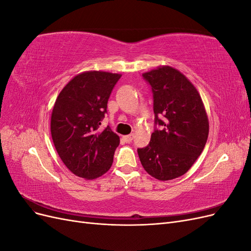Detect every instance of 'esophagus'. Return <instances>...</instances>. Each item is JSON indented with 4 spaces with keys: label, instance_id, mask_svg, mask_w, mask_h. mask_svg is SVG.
I'll use <instances>...</instances> for the list:
<instances>
[{
    "label": "esophagus",
    "instance_id": "1",
    "mask_svg": "<svg viewBox=\"0 0 251 251\" xmlns=\"http://www.w3.org/2000/svg\"><path fill=\"white\" fill-rule=\"evenodd\" d=\"M125 140L126 141V142H132L133 141V139H134V135L133 134H130V135H126V136H125Z\"/></svg>",
    "mask_w": 251,
    "mask_h": 251
}]
</instances>
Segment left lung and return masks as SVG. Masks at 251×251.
<instances>
[{
	"label": "left lung",
	"mask_w": 251,
	"mask_h": 251,
	"mask_svg": "<svg viewBox=\"0 0 251 251\" xmlns=\"http://www.w3.org/2000/svg\"><path fill=\"white\" fill-rule=\"evenodd\" d=\"M153 93L155 128L146 148L138 149L143 169L166 181L184 175L201 155L208 137V118L198 91L169 66L143 73Z\"/></svg>",
	"instance_id": "8db88e82"
}]
</instances>
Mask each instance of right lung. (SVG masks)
I'll use <instances>...</instances> for the list:
<instances>
[{"label": "right lung", "mask_w": 251, "mask_h": 251, "mask_svg": "<svg viewBox=\"0 0 251 251\" xmlns=\"http://www.w3.org/2000/svg\"><path fill=\"white\" fill-rule=\"evenodd\" d=\"M120 74L90 71L67 83L56 98L51 136L57 154L74 175L95 179L113 163L119 137L108 126L100 132L112 91Z\"/></svg>", "instance_id": "obj_1"}]
</instances>
